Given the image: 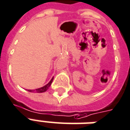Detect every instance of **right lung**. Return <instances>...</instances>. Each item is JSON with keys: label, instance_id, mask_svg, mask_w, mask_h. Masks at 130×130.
Wrapping results in <instances>:
<instances>
[{"label": "right lung", "instance_id": "right-lung-1", "mask_svg": "<svg viewBox=\"0 0 130 130\" xmlns=\"http://www.w3.org/2000/svg\"><path fill=\"white\" fill-rule=\"evenodd\" d=\"M53 79H54V77H52V79L50 80V81L47 83V85H45V86H43V87H41V88L34 89V90H28V91L30 92H32V93H43V92L46 91L47 89H49V87H50V85H51L52 81H53Z\"/></svg>", "mask_w": 130, "mask_h": 130}]
</instances>
